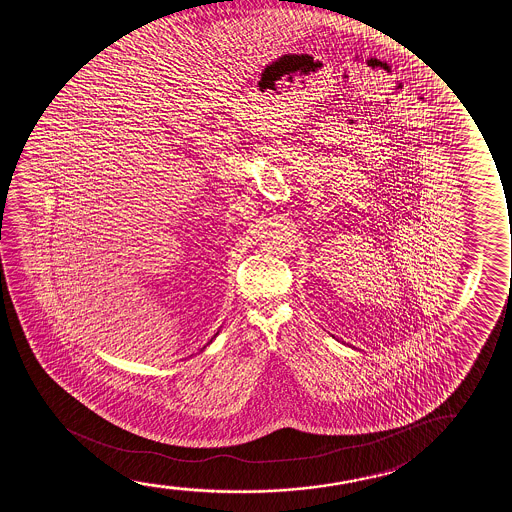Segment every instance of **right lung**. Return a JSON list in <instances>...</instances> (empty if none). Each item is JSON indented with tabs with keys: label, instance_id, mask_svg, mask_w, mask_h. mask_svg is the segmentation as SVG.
<instances>
[{
	"label": "right lung",
	"instance_id": "add662e5",
	"mask_svg": "<svg viewBox=\"0 0 512 512\" xmlns=\"http://www.w3.org/2000/svg\"><path fill=\"white\" fill-rule=\"evenodd\" d=\"M217 336H218V332H217V334H215V336L211 337V339H215V337H217Z\"/></svg>",
	"mask_w": 512,
	"mask_h": 512
}]
</instances>
